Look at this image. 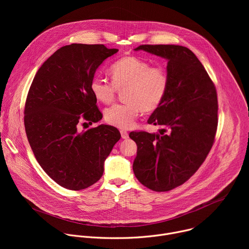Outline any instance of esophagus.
Instances as JSON below:
<instances>
[{
  "label": "esophagus",
  "mask_w": 249,
  "mask_h": 249,
  "mask_svg": "<svg viewBox=\"0 0 249 249\" xmlns=\"http://www.w3.org/2000/svg\"><path fill=\"white\" fill-rule=\"evenodd\" d=\"M120 133H121V137H122V139H128V138H129V134H128V132H126V131H124V130H121V131H120Z\"/></svg>",
  "instance_id": "1"
}]
</instances>
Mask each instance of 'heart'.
Listing matches in <instances>:
<instances>
[{
	"mask_svg": "<svg viewBox=\"0 0 249 249\" xmlns=\"http://www.w3.org/2000/svg\"><path fill=\"white\" fill-rule=\"evenodd\" d=\"M111 80L93 77L90 90L94 97L108 104L122 93L124 103L112 105L105 110L106 122L120 129H129L136 124L141 111L151 112L161 104L168 89L167 71L160 66H153L135 56L123 57L110 67Z\"/></svg>",
	"mask_w": 249,
	"mask_h": 249,
	"instance_id": "obj_1",
	"label": "heart"
}]
</instances>
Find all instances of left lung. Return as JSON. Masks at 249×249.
I'll use <instances>...</instances> for the list:
<instances>
[{
    "instance_id": "8db88e82",
    "label": "left lung",
    "mask_w": 249,
    "mask_h": 249,
    "mask_svg": "<svg viewBox=\"0 0 249 249\" xmlns=\"http://www.w3.org/2000/svg\"><path fill=\"white\" fill-rule=\"evenodd\" d=\"M167 60L168 89L149 124L160 125V134L131 132L137 144L133 170L147 188L165 192L186 182L206 160L218 127L216 87L202 63L180 45H140Z\"/></svg>"
}]
</instances>
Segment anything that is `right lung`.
I'll use <instances>...</instances> for the list:
<instances>
[{
    "instance_id": "1",
    "label": "right lung",
    "mask_w": 249,
    "mask_h": 249,
    "mask_svg": "<svg viewBox=\"0 0 249 249\" xmlns=\"http://www.w3.org/2000/svg\"><path fill=\"white\" fill-rule=\"evenodd\" d=\"M118 49L103 44L66 45L39 68L24 106L28 143L43 170L64 188L86 189L103 174V164L120 140L117 128L80 124L102 118L89 85L96 69Z\"/></svg>"
}]
</instances>
